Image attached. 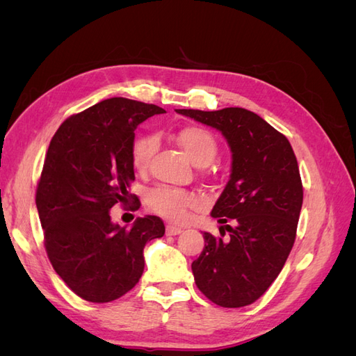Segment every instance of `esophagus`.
<instances>
[{
  "mask_svg": "<svg viewBox=\"0 0 356 356\" xmlns=\"http://www.w3.org/2000/svg\"><path fill=\"white\" fill-rule=\"evenodd\" d=\"M179 233H182L181 227H177V225H172V224L166 225V234L168 236H177Z\"/></svg>",
  "mask_w": 356,
  "mask_h": 356,
  "instance_id": "obj_1",
  "label": "esophagus"
}]
</instances>
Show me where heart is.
Segmentation results:
<instances>
[{
    "mask_svg": "<svg viewBox=\"0 0 356 356\" xmlns=\"http://www.w3.org/2000/svg\"><path fill=\"white\" fill-rule=\"evenodd\" d=\"M177 144L184 149V153L199 168L208 166L218 154V143L215 136L199 126H190L182 129L177 135ZM156 152V139L153 136L138 138L132 145V165L135 170L145 172ZM199 197L193 193L157 187L148 195V204L154 212L170 221L181 222L187 220L190 211L199 207Z\"/></svg>",
    "mask_w": 356,
    "mask_h": 356,
    "instance_id": "heart-1",
    "label": "heart"
}]
</instances>
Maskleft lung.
<instances>
[{"label":"left lung","instance_id":"8db88e82","mask_svg":"<svg viewBox=\"0 0 356 356\" xmlns=\"http://www.w3.org/2000/svg\"><path fill=\"white\" fill-rule=\"evenodd\" d=\"M177 113L217 129L232 152L230 179L211 212L229 239L203 232L204 248L191 264L196 285L221 307L248 306L281 273L296 241L303 186L293 147L245 108Z\"/></svg>","mask_w":356,"mask_h":356}]
</instances>
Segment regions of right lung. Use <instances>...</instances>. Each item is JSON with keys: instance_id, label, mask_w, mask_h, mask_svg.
Segmentation results:
<instances>
[{"instance_id": "1", "label": "right lung", "mask_w": 356, "mask_h": 356, "mask_svg": "<svg viewBox=\"0 0 356 356\" xmlns=\"http://www.w3.org/2000/svg\"><path fill=\"white\" fill-rule=\"evenodd\" d=\"M163 113L153 104L104 99L67 118L50 141L35 197L44 246L63 282L92 303L131 291L144 272L145 243L165 234L154 215L138 217L127 229L110 213L131 199L135 129Z\"/></svg>"}]
</instances>
